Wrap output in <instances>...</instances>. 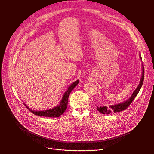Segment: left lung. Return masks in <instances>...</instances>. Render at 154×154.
Returning <instances> with one entry per match:
<instances>
[{
	"label": "left lung",
	"mask_w": 154,
	"mask_h": 154,
	"mask_svg": "<svg viewBox=\"0 0 154 154\" xmlns=\"http://www.w3.org/2000/svg\"><path fill=\"white\" fill-rule=\"evenodd\" d=\"M140 58L141 60V56L140 53ZM142 75L140 79V82L139 85H138L137 88L135 89V90L134 91L133 94H131V96L127 100L118 103L115 105H109V107H107L106 106H97V110L102 114L103 115H109L112 113H118L123 110H125V109L130 105V103L132 102V101L134 100L135 97L137 96L138 93H139L141 88L143 85V81H144V66L143 64L142 63Z\"/></svg>",
	"instance_id": "left-lung-1"
}]
</instances>
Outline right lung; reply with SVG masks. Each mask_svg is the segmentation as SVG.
<instances>
[{
	"label": "right lung",
	"mask_w": 154,
	"mask_h": 154,
	"mask_svg": "<svg viewBox=\"0 0 154 154\" xmlns=\"http://www.w3.org/2000/svg\"><path fill=\"white\" fill-rule=\"evenodd\" d=\"M79 83V80H77L75 81L74 83H72L66 91L63 94V96L60 102V103L57 105L56 106H54V108L46 109V110L42 111H35L33 109H30L27 105H26L25 103L26 106L29 109L32 113L35 114V115L40 116H46V117H50V118H57L59 117L60 115L63 114V113L65 112L66 109L68 106V97L69 96L72 91V90L77 85V84Z\"/></svg>",
	"instance_id": "obj_1"
}]
</instances>
